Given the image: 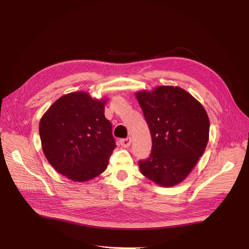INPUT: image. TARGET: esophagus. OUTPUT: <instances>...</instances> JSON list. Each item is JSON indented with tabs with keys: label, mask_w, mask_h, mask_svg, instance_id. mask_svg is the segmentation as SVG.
<instances>
[{
	"label": "esophagus",
	"mask_w": 249,
	"mask_h": 249,
	"mask_svg": "<svg viewBox=\"0 0 249 249\" xmlns=\"http://www.w3.org/2000/svg\"><path fill=\"white\" fill-rule=\"evenodd\" d=\"M120 144L123 147H129L131 145V137H127V138H123L120 140Z\"/></svg>",
	"instance_id": "34e87169"
}]
</instances>
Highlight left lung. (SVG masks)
<instances>
[{
    "instance_id": "1",
    "label": "left lung",
    "mask_w": 249,
    "mask_h": 249,
    "mask_svg": "<svg viewBox=\"0 0 249 249\" xmlns=\"http://www.w3.org/2000/svg\"><path fill=\"white\" fill-rule=\"evenodd\" d=\"M136 99L150 130L149 158L139 160L141 174L161 187L184 180L203 155L210 121L202 104L178 87L141 90Z\"/></svg>"
}]
</instances>
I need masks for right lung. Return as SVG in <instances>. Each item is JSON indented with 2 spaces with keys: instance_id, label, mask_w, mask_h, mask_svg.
<instances>
[{
  "instance_id": "right-lung-1",
  "label": "right lung",
  "mask_w": 249,
  "mask_h": 249,
  "mask_svg": "<svg viewBox=\"0 0 249 249\" xmlns=\"http://www.w3.org/2000/svg\"><path fill=\"white\" fill-rule=\"evenodd\" d=\"M105 104L86 91H74L56 100L41 118L39 134L46 160L73 181L101 175L116 147Z\"/></svg>"
}]
</instances>
